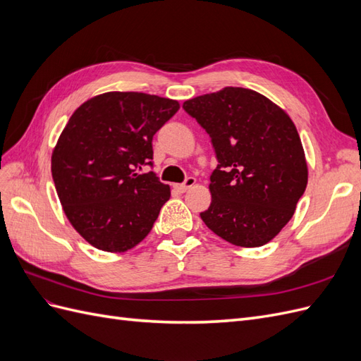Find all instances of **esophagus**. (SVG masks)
<instances>
[{
  "mask_svg": "<svg viewBox=\"0 0 361 361\" xmlns=\"http://www.w3.org/2000/svg\"><path fill=\"white\" fill-rule=\"evenodd\" d=\"M194 183H195V179L194 178H188L183 183H176V185H174V190L179 191V192H185V191H188L191 187H194Z\"/></svg>",
  "mask_w": 361,
  "mask_h": 361,
  "instance_id": "34e87169",
  "label": "esophagus"
}]
</instances>
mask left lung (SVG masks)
<instances>
[{
    "instance_id": "1",
    "label": "left lung",
    "mask_w": 361,
    "mask_h": 361,
    "mask_svg": "<svg viewBox=\"0 0 361 361\" xmlns=\"http://www.w3.org/2000/svg\"><path fill=\"white\" fill-rule=\"evenodd\" d=\"M183 110L209 134L218 159L203 223L233 245H265L289 223L307 187V161L292 118L243 87L192 97Z\"/></svg>"
}]
</instances>
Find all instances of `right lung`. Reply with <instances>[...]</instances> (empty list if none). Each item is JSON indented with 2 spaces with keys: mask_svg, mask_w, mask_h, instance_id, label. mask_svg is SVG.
Wrapping results in <instances>:
<instances>
[{
  "mask_svg": "<svg viewBox=\"0 0 361 361\" xmlns=\"http://www.w3.org/2000/svg\"><path fill=\"white\" fill-rule=\"evenodd\" d=\"M179 102L138 92H108L76 108L51 155L63 211L87 243L110 253L149 235L170 187L137 173L154 157L152 138Z\"/></svg>",
  "mask_w": 361,
  "mask_h": 361,
  "instance_id": "right-lung-1",
  "label": "right lung"
}]
</instances>
